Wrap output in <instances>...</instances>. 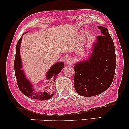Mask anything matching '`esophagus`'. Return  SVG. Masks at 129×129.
Listing matches in <instances>:
<instances>
[{
  "label": "esophagus",
  "instance_id": "34e87169",
  "mask_svg": "<svg viewBox=\"0 0 129 129\" xmlns=\"http://www.w3.org/2000/svg\"><path fill=\"white\" fill-rule=\"evenodd\" d=\"M66 63H68V64H71V63H73V60L72 58H67V59L66 60Z\"/></svg>",
  "mask_w": 129,
  "mask_h": 129
}]
</instances>
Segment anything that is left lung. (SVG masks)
I'll use <instances>...</instances> for the list:
<instances>
[{
    "label": "left lung",
    "mask_w": 129,
    "mask_h": 129,
    "mask_svg": "<svg viewBox=\"0 0 129 129\" xmlns=\"http://www.w3.org/2000/svg\"><path fill=\"white\" fill-rule=\"evenodd\" d=\"M98 28L102 35L96 37L90 58L74 66L75 89L81 96L90 97L101 94L110 86L115 74L114 44L106 27Z\"/></svg>",
    "instance_id": "8db88e82"
}]
</instances>
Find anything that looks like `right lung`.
<instances>
[{
    "label": "right lung",
    "instance_id": "add662e5",
    "mask_svg": "<svg viewBox=\"0 0 129 129\" xmlns=\"http://www.w3.org/2000/svg\"><path fill=\"white\" fill-rule=\"evenodd\" d=\"M26 33H25V34ZM22 39V37L19 39L16 44L15 58L14 60L15 74L18 87L23 94L29 98L39 101L49 100L54 95V92L52 94H50V89L51 88V86L53 84V82L56 78L58 74H59L62 69L64 68V64L62 62L56 63L48 70L46 74V78L49 81L48 83L50 86H48V88H45L43 91L35 90L33 87L32 83L27 78L24 71L22 70V60L20 55V47Z\"/></svg>",
    "mask_w": 129,
    "mask_h": 129
}]
</instances>
